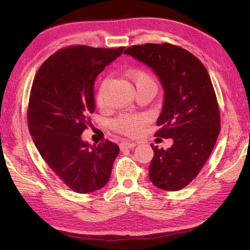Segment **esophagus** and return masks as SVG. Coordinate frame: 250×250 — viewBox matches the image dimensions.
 Returning a JSON list of instances; mask_svg holds the SVG:
<instances>
[{"mask_svg":"<svg viewBox=\"0 0 250 250\" xmlns=\"http://www.w3.org/2000/svg\"><path fill=\"white\" fill-rule=\"evenodd\" d=\"M135 145H137V144H135V143L122 142V143L120 144V148L122 149V150H124V149H132V148L135 147Z\"/></svg>","mask_w":250,"mask_h":250,"instance_id":"obj_1","label":"esophagus"}]
</instances>
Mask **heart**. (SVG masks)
<instances>
[{"instance_id": "obj_1", "label": "heart", "mask_w": 250, "mask_h": 250, "mask_svg": "<svg viewBox=\"0 0 250 250\" xmlns=\"http://www.w3.org/2000/svg\"><path fill=\"white\" fill-rule=\"evenodd\" d=\"M126 76L133 83L135 88H139L146 84H150V83H154L150 75L144 70H129L126 72ZM108 83V79H104L101 82L99 89H98L97 101L99 104H103L104 102L105 93H106ZM147 121L148 118L145 115H124L118 118L115 122H113V127L116 128V130H118L121 133L134 137V135L140 133L144 125L147 123Z\"/></svg>"}]
</instances>
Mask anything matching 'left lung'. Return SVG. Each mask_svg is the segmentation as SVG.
<instances>
[{"instance_id":"left-lung-1","label":"left lung","mask_w":250,"mask_h":250,"mask_svg":"<svg viewBox=\"0 0 250 250\" xmlns=\"http://www.w3.org/2000/svg\"><path fill=\"white\" fill-rule=\"evenodd\" d=\"M125 54L152 69L165 92L155 137L173 139L167 150L151 145L149 178L165 191H178L198 175L220 132V111L209 75L200 60L170 43L127 48Z\"/></svg>"}]
</instances>
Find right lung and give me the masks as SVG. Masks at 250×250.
Listing matches in <instances>:
<instances>
[{
    "instance_id": "right-lung-1",
    "label": "right lung",
    "mask_w": 250,
    "mask_h": 250,
    "mask_svg": "<svg viewBox=\"0 0 250 250\" xmlns=\"http://www.w3.org/2000/svg\"><path fill=\"white\" fill-rule=\"evenodd\" d=\"M125 48L69 47L54 53L37 71L29 98L28 126L49 167L73 191L100 190L119 154L117 144L90 146L81 138L95 111V80Z\"/></svg>"
}]
</instances>
